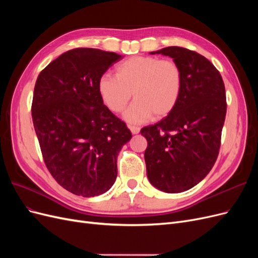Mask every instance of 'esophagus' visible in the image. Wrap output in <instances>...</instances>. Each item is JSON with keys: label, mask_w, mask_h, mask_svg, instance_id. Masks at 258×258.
I'll return each instance as SVG.
<instances>
[{"label": "esophagus", "mask_w": 258, "mask_h": 258, "mask_svg": "<svg viewBox=\"0 0 258 258\" xmlns=\"http://www.w3.org/2000/svg\"><path fill=\"white\" fill-rule=\"evenodd\" d=\"M129 129H130V131H131L134 135H138L139 132H140V128H139V127H136V126H129Z\"/></svg>", "instance_id": "1"}]
</instances>
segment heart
<instances>
[{
    "label": "heart",
    "mask_w": 258,
    "mask_h": 258,
    "mask_svg": "<svg viewBox=\"0 0 258 258\" xmlns=\"http://www.w3.org/2000/svg\"><path fill=\"white\" fill-rule=\"evenodd\" d=\"M99 95L112 112H121L136 99L123 118L141 123L154 116L162 118L174 110L183 90V73L172 60L135 56L116 67L115 76L103 75L98 82Z\"/></svg>",
    "instance_id": "b5f03b06"
}]
</instances>
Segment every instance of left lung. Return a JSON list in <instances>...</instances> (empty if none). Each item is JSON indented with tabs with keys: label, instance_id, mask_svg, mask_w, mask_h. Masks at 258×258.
<instances>
[{
	"label": "left lung",
	"instance_id": "1",
	"mask_svg": "<svg viewBox=\"0 0 258 258\" xmlns=\"http://www.w3.org/2000/svg\"><path fill=\"white\" fill-rule=\"evenodd\" d=\"M155 53L181 68L183 90L172 112L141 129L147 140L146 174L159 190L182 192L201 182L216 161L227 110L225 85L217 69L196 51L170 46Z\"/></svg>",
	"mask_w": 258,
	"mask_h": 258
}]
</instances>
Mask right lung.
<instances>
[{"mask_svg":"<svg viewBox=\"0 0 258 258\" xmlns=\"http://www.w3.org/2000/svg\"><path fill=\"white\" fill-rule=\"evenodd\" d=\"M121 58L75 48L51 61L35 83L31 111L45 165L60 186L77 196L95 197L111 188L117 156L132 138L98 90L100 77Z\"/></svg>","mask_w":258,"mask_h":258,"instance_id":"add662e5","label":"right lung"}]
</instances>
